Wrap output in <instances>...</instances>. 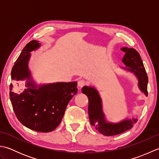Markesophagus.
<instances>
[{
	"label": "esophagus",
	"instance_id": "obj_1",
	"mask_svg": "<svg viewBox=\"0 0 159 159\" xmlns=\"http://www.w3.org/2000/svg\"><path fill=\"white\" fill-rule=\"evenodd\" d=\"M85 84H86V81L85 80H79V82H78V85L80 87L85 85Z\"/></svg>",
	"mask_w": 159,
	"mask_h": 159
}]
</instances>
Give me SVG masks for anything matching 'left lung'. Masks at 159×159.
I'll return each instance as SVG.
<instances>
[{"label": "left lung", "instance_id": "8db88e82", "mask_svg": "<svg viewBox=\"0 0 159 159\" xmlns=\"http://www.w3.org/2000/svg\"><path fill=\"white\" fill-rule=\"evenodd\" d=\"M121 50L125 52L122 62L128 67L124 69L134 74L139 80L138 85L139 89L147 96L148 78L140 55L134 48L124 47ZM82 92L89 99L88 113L91 124L104 135L113 136L122 133L133 128V124L137 121V119L133 118L123 120L117 124L107 122L102 111V100L98 91L93 87L85 86L82 88Z\"/></svg>", "mask_w": 159, "mask_h": 159}]
</instances>
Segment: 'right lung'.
Segmentation results:
<instances>
[{
	"mask_svg": "<svg viewBox=\"0 0 159 159\" xmlns=\"http://www.w3.org/2000/svg\"><path fill=\"white\" fill-rule=\"evenodd\" d=\"M36 40L28 43L11 70L13 83L10 84L9 97L18 120L33 130L48 133L54 130L62 120L67 104L77 93V83H55L35 85L28 69L31 51L38 48ZM27 80L28 87L21 93L15 92L16 84Z\"/></svg>",
	"mask_w": 159,
	"mask_h": 159,
	"instance_id": "obj_1",
	"label": "right lung"
}]
</instances>
